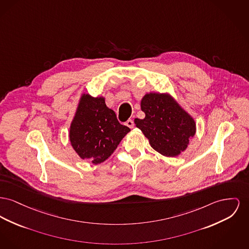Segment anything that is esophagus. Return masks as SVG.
<instances>
[{
    "label": "esophagus",
    "instance_id": "1",
    "mask_svg": "<svg viewBox=\"0 0 249 249\" xmlns=\"http://www.w3.org/2000/svg\"><path fill=\"white\" fill-rule=\"evenodd\" d=\"M125 124H126V126H128V127L131 128V129H132V128L134 127V123H133V120H132V119H128Z\"/></svg>",
    "mask_w": 249,
    "mask_h": 249
}]
</instances>
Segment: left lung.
Listing matches in <instances>:
<instances>
[{
  "label": "left lung",
  "mask_w": 249,
  "mask_h": 249,
  "mask_svg": "<svg viewBox=\"0 0 249 249\" xmlns=\"http://www.w3.org/2000/svg\"><path fill=\"white\" fill-rule=\"evenodd\" d=\"M146 117L134 123L153 149L166 157L184 151L196 133V122L169 94L147 93L141 101Z\"/></svg>",
  "instance_id": "1"
}]
</instances>
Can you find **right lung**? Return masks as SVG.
<instances>
[{
    "label": "right lung",
    "instance_id": "obj_1",
    "mask_svg": "<svg viewBox=\"0 0 249 249\" xmlns=\"http://www.w3.org/2000/svg\"><path fill=\"white\" fill-rule=\"evenodd\" d=\"M130 128L121 125L103 97L83 94L70 128V140L76 153L94 164L108 159Z\"/></svg>",
    "mask_w": 249,
    "mask_h": 249
}]
</instances>
